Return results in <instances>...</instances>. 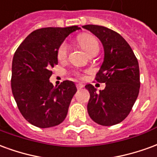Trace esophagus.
<instances>
[{"instance_id":"obj_1","label":"esophagus","mask_w":157,"mask_h":157,"mask_svg":"<svg viewBox=\"0 0 157 157\" xmlns=\"http://www.w3.org/2000/svg\"><path fill=\"white\" fill-rule=\"evenodd\" d=\"M75 86H76V88L78 89V90H79V89H82V87L84 86L82 85V84H80V83H77V84H76Z\"/></svg>"}]
</instances>
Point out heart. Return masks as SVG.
<instances>
[{"label":"heart","instance_id":"heart-1","mask_svg":"<svg viewBox=\"0 0 157 157\" xmlns=\"http://www.w3.org/2000/svg\"><path fill=\"white\" fill-rule=\"evenodd\" d=\"M78 41L80 44L82 45V48H84V50L88 55H90L92 52L99 50L98 41V39L95 36L92 35V34H82V35L79 36ZM67 54H68V44L66 42H64L57 48L56 56H57V59L59 61H62V60L66 59ZM74 75L79 78L84 77L83 74L79 71H75Z\"/></svg>","mask_w":157,"mask_h":157}]
</instances>
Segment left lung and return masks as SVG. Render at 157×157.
Instances as JSON below:
<instances>
[{"label":"left lung","mask_w":157,"mask_h":157,"mask_svg":"<svg viewBox=\"0 0 157 157\" xmlns=\"http://www.w3.org/2000/svg\"><path fill=\"white\" fill-rule=\"evenodd\" d=\"M82 28L97 36L104 48V60L95 80L106 86L97 92L92 85L86 86L90 93L87 112L98 124H117L128 115L139 95L138 60L129 44L115 31L91 24Z\"/></svg>","instance_id":"8db88e82"}]
</instances>
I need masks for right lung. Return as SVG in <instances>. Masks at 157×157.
<instances>
[{
    "label": "right lung",
    "mask_w": 157,
    "mask_h": 157,
    "mask_svg": "<svg viewBox=\"0 0 157 157\" xmlns=\"http://www.w3.org/2000/svg\"><path fill=\"white\" fill-rule=\"evenodd\" d=\"M78 26L44 28L32 32L17 48L12 66L11 86L19 111L39 128H49L65 120L73 96L74 82L64 81L58 86L49 82L51 67L58 64L56 51Z\"/></svg>",
    "instance_id": "add662e5"
}]
</instances>
